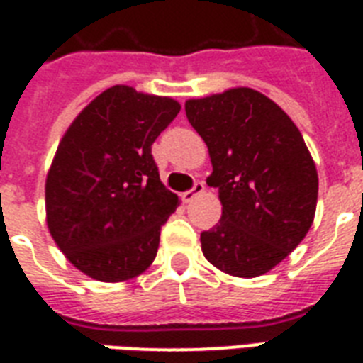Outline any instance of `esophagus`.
I'll list each match as a JSON object with an SVG mask.
<instances>
[{
    "mask_svg": "<svg viewBox=\"0 0 363 363\" xmlns=\"http://www.w3.org/2000/svg\"><path fill=\"white\" fill-rule=\"evenodd\" d=\"M203 192H205L203 182H196V184L192 186V190H188V192L182 194V199H184L186 203H190V201H194V199L198 198V196H201Z\"/></svg>",
    "mask_w": 363,
    "mask_h": 363,
    "instance_id": "obj_1",
    "label": "esophagus"
}]
</instances>
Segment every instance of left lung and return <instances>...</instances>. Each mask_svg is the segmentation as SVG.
Returning <instances> with one entry per match:
<instances>
[{
	"label": "left lung",
	"mask_w": 363,
	"mask_h": 363,
	"mask_svg": "<svg viewBox=\"0 0 363 363\" xmlns=\"http://www.w3.org/2000/svg\"><path fill=\"white\" fill-rule=\"evenodd\" d=\"M188 122L209 148L220 222L201 233L211 264L252 279L281 264L315 220V160L284 111L252 88H230L184 104Z\"/></svg>",
	"instance_id": "8db88e82"
}]
</instances>
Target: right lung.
Returning a JSON list of instances; mask_svg holds the SVG:
<instances>
[{"instance_id":"right-lung-1","label":"right lung","mask_w":363,"mask_h":363,"mask_svg":"<svg viewBox=\"0 0 363 363\" xmlns=\"http://www.w3.org/2000/svg\"><path fill=\"white\" fill-rule=\"evenodd\" d=\"M179 101L116 84L62 137L45 182L47 226L65 258L101 282H124L156 258L160 230L179 207L160 181L152 143Z\"/></svg>"}]
</instances>
